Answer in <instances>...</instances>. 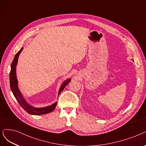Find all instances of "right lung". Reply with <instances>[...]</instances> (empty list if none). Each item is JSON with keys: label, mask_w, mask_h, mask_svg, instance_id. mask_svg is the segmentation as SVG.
<instances>
[{"label": "right lung", "mask_w": 146, "mask_h": 146, "mask_svg": "<svg viewBox=\"0 0 146 146\" xmlns=\"http://www.w3.org/2000/svg\"><path fill=\"white\" fill-rule=\"evenodd\" d=\"M23 49V48H22L21 50L16 54L11 66V71H10L9 74V83L12 92L20 106L22 107L25 111L27 112L28 113L34 115H40L51 112L56 109L57 102H55L54 104L44 108H35L33 106L30 105L26 101V100L23 97L21 92L20 91L18 87V80L16 76V66L18 62L19 56ZM70 82H71V78H68L66 80H65L59 89L58 95L62 92V90L64 89L65 86L68 83H69Z\"/></svg>", "instance_id": "right-lung-1"}]
</instances>
